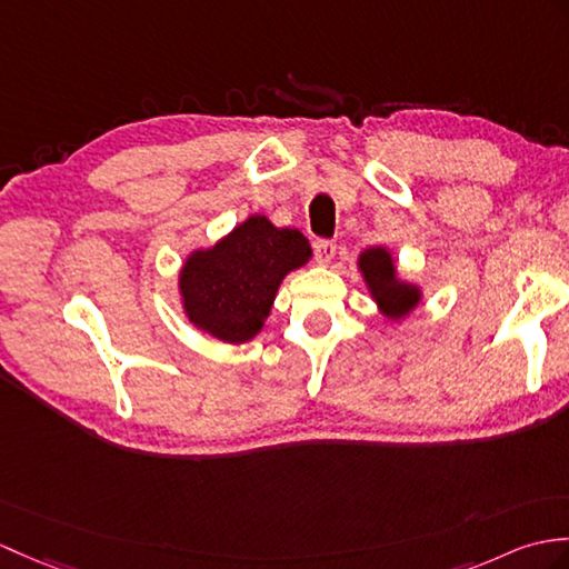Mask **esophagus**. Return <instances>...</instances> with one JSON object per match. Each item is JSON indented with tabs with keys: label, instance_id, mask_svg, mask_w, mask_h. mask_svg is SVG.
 I'll return each mask as SVG.
<instances>
[{
	"label": "esophagus",
	"instance_id": "1",
	"mask_svg": "<svg viewBox=\"0 0 569 569\" xmlns=\"http://www.w3.org/2000/svg\"><path fill=\"white\" fill-rule=\"evenodd\" d=\"M315 259L320 261V263H329L335 259V254H337V242H332V240H317L315 242Z\"/></svg>",
	"mask_w": 569,
	"mask_h": 569
}]
</instances>
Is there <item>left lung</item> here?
Wrapping results in <instances>:
<instances>
[{
    "label": "left lung",
    "instance_id": "8db88e82",
    "mask_svg": "<svg viewBox=\"0 0 569 569\" xmlns=\"http://www.w3.org/2000/svg\"><path fill=\"white\" fill-rule=\"evenodd\" d=\"M359 267L373 290L380 310L388 317H405L419 302V290L415 286L395 279L392 257L382 247L366 249L359 259Z\"/></svg>",
    "mask_w": 569,
    "mask_h": 569
}]
</instances>
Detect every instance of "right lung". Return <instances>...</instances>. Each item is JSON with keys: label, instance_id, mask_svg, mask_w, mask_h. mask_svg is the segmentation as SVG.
<instances>
[{"label": "right lung", "instance_id": "add662e5", "mask_svg": "<svg viewBox=\"0 0 569 569\" xmlns=\"http://www.w3.org/2000/svg\"><path fill=\"white\" fill-rule=\"evenodd\" d=\"M310 259L298 230H279L252 216L208 252H196L181 269V296L189 320L213 337L240 345L269 317L279 283Z\"/></svg>", "mask_w": 569, "mask_h": 569}]
</instances>
